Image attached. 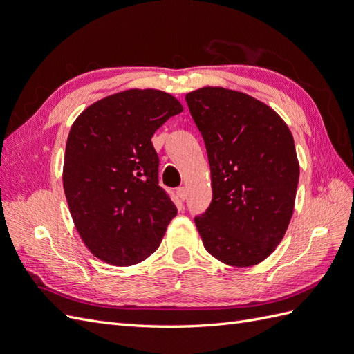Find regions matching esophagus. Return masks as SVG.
<instances>
[{"label":"esophagus","instance_id":"1","mask_svg":"<svg viewBox=\"0 0 354 354\" xmlns=\"http://www.w3.org/2000/svg\"><path fill=\"white\" fill-rule=\"evenodd\" d=\"M177 196H178L181 201H185V199L187 198V190H186V187H178V189H177Z\"/></svg>","mask_w":354,"mask_h":354}]
</instances>
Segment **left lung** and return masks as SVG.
Segmentation results:
<instances>
[{"label":"left lung","mask_w":354,"mask_h":354,"mask_svg":"<svg viewBox=\"0 0 354 354\" xmlns=\"http://www.w3.org/2000/svg\"><path fill=\"white\" fill-rule=\"evenodd\" d=\"M205 142L212 199L195 224L205 250L250 267L281 243L294 212L299 165L288 125L239 91L205 87L186 95Z\"/></svg>","instance_id":"1"}]
</instances>
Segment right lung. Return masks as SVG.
Listing matches in <instances>:
<instances>
[{"label": "right lung", "instance_id": "add662e5", "mask_svg": "<svg viewBox=\"0 0 354 354\" xmlns=\"http://www.w3.org/2000/svg\"><path fill=\"white\" fill-rule=\"evenodd\" d=\"M181 111L168 93L127 90L95 102L73 122L63 189L81 239L102 261L124 267L146 260L177 216L159 186L151 138Z\"/></svg>", "mask_w": 354, "mask_h": 354}]
</instances>
